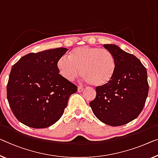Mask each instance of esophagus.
Returning a JSON list of instances; mask_svg holds the SVG:
<instances>
[{"label":"esophagus","instance_id":"esophagus-1","mask_svg":"<svg viewBox=\"0 0 158 158\" xmlns=\"http://www.w3.org/2000/svg\"><path fill=\"white\" fill-rule=\"evenodd\" d=\"M83 90H84V87L83 86H79L78 87V92H81V91Z\"/></svg>","mask_w":158,"mask_h":158}]
</instances>
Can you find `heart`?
<instances>
[{
	"instance_id": "heart-1",
	"label": "heart",
	"mask_w": 158,
	"mask_h": 158,
	"mask_svg": "<svg viewBox=\"0 0 158 158\" xmlns=\"http://www.w3.org/2000/svg\"><path fill=\"white\" fill-rule=\"evenodd\" d=\"M61 76L72 81L77 75L93 86H102L112 79L116 69L114 56L107 49L96 47L81 46L75 48L69 55L63 56L57 62Z\"/></svg>"
}]
</instances>
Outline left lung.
Listing matches in <instances>:
<instances>
[{
	"instance_id": "1",
	"label": "left lung",
	"mask_w": 158,
	"mask_h": 158,
	"mask_svg": "<svg viewBox=\"0 0 158 158\" xmlns=\"http://www.w3.org/2000/svg\"><path fill=\"white\" fill-rule=\"evenodd\" d=\"M103 47L116 59V72L107 84L96 87V98L89 105L103 123L123 126L135 119L144 107L149 90L147 70L135 56L116 44Z\"/></svg>"
}]
</instances>
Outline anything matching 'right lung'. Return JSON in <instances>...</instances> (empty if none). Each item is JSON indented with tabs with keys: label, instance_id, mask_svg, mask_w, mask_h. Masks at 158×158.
I'll return each instance as SVG.
<instances>
[{
	"label": "right lung",
	"instance_id": "right-lung-1",
	"mask_svg": "<svg viewBox=\"0 0 158 158\" xmlns=\"http://www.w3.org/2000/svg\"><path fill=\"white\" fill-rule=\"evenodd\" d=\"M64 48L30 53L12 67L7 98L14 116L25 126L44 128L62 117L77 87L59 74L57 62Z\"/></svg>",
	"mask_w": 158,
	"mask_h": 158
}]
</instances>
